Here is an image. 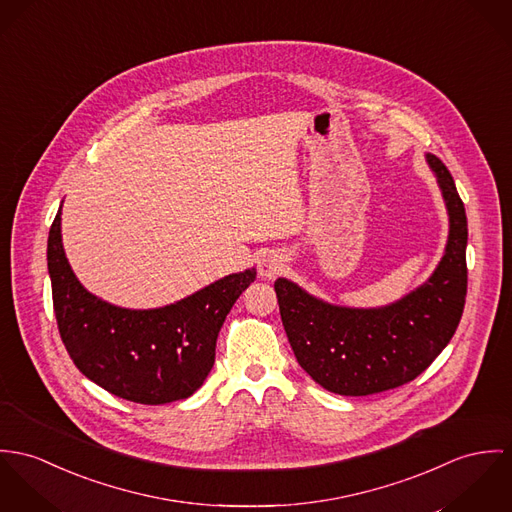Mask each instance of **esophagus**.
Returning <instances> with one entry per match:
<instances>
[{
	"label": "esophagus",
	"mask_w": 512,
	"mask_h": 512,
	"mask_svg": "<svg viewBox=\"0 0 512 512\" xmlns=\"http://www.w3.org/2000/svg\"><path fill=\"white\" fill-rule=\"evenodd\" d=\"M284 269L283 255H279L277 251H265L259 261H257V271L263 279H275Z\"/></svg>",
	"instance_id": "1"
}]
</instances>
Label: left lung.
Returning <instances> with one entry per match:
<instances>
[{
	"label": "left lung",
	"instance_id": "obj_1",
	"mask_svg": "<svg viewBox=\"0 0 512 512\" xmlns=\"http://www.w3.org/2000/svg\"><path fill=\"white\" fill-rule=\"evenodd\" d=\"M446 202L450 231L426 283L379 308H351L275 281L284 332L300 367L326 391L365 397L416 379L450 343L467 294V218L446 165L426 153Z\"/></svg>",
	"mask_w": 512,
	"mask_h": 512
}]
</instances>
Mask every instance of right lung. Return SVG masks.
<instances>
[{
    "instance_id": "right-lung-1",
    "label": "right lung",
    "mask_w": 512,
    "mask_h": 512,
    "mask_svg": "<svg viewBox=\"0 0 512 512\" xmlns=\"http://www.w3.org/2000/svg\"><path fill=\"white\" fill-rule=\"evenodd\" d=\"M60 214L49 231L47 263L58 332L74 365L131 402L167 404L194 395L212 371L231 306L257 271L233 273L161 308H121L76 279L62 247Z\"/></svg>"
}]
</instances>
